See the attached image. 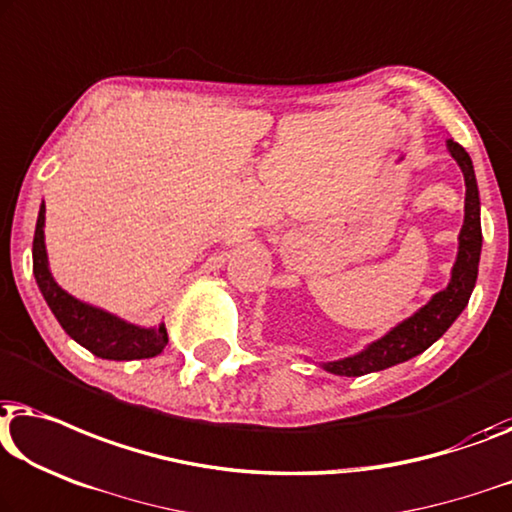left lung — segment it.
<instances>
[{"label": "left lung", "mask_w": 512, "mask_h": 512, "mask_svg": "<svg viewBox=\"0 0 512 512\" xmlns=\"http://www.w3.org/2000/svg\"><path fill=\"white\" fill-rule=\"evenodd\" d=\"M448 152L459 164L464 173L466 198H464V226L459 231V249L457 261L450 272L448 286L432 295V300L425 307H420L416 314L395 325L388 335L369 344L365 351L348 355L342 360L323 362V369L337 376H362L369 372H381L399 362L416 358L418 353L427 351L450 325L462 314L464 307L469 305L471 291L478 279V263H480V247H483V233H480V198L476 173L469 152L462 145L448 140Z\"/></svg>", "instance_id": "1"}]
</instances>
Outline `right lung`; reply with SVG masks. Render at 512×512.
Listing matches in <instances>:
<instances>
[{"instance_id": "add662e5", "label": "right lung", "mask_w": 512, "mask_h": 512, "mask_svg": "<svg viewBox=\"0 0 512 512\" xmlns=\"http://www.w3.org/2000/svg\"><path fill=\"white\" fill-rule=\"evenodd\" d=\"M43 226H46V205L41 203L32 247L34 277L50 311H53L66 335L103 360H143L154 358V355L164 351V346L168 344L164 323L159 328H140V325L127 323L124 318L110 314V311L73 298L57 284L48 268Z\"/></svg>"}]
</instances>
